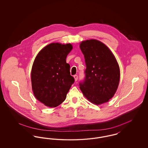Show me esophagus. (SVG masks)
Returning a JSON list of instances; mask_svg holds the SVG:
<instances>
[{"label": "esophagus", "instance_id": "esophagus-1", "mask_svg": "<svg viewBox=\"0 0 148 148\" xmlns=\"http://www.w3.org/2000/svg\"><path fill=\"white\" fill-rule=\"evenodd\" d=\"M74 77L75 81H77V79H78V77H77V75H74Z\"/></svg>", "mask_w": 148, "mask_h": 148}]
</instances>
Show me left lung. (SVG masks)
I'll use <instances>...</instances> for the list:
<instances>
[{
  "label": "left lung",
  "mask_w": 148,
  "mask_h": 148,
  "mask_svg": "<svg viewBox=\"0 0 148 148\" xmlns=\"http://www.w3.org/2000/svg\"><path fill=\"white\" fill-rule=\"evenodd\" d=\"M80 48L86 66L84 79L79 83L81 91L94 104L108 102L119 83V66L115 57L104 43L95 39L82 42Z\"/></svg>",
  "instance_id": "obj_1"
}]
</instances>
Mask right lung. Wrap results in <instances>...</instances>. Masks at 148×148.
<instances>
[{
	"label": "right lung",
	"mask_w": 148,
	"mask_h": 148,
	"mask_svg": "<svg viewBox=\"0 0 148 148\" xmlns=\"http://www.w3.org/2000/svg\"><path fill=\"white\" fill-rule=\"evenodd\" d=\"M72 49L71 44L51 43L35 58L31 72L32 90L45 106L54 108L61 104L74 82L70 65L66 62Z\"/></svg>",
	"instance_id": "right-lung-1"
}]
</instances>
